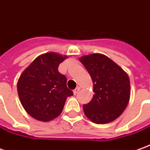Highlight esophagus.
<instances>
[{"label": "esophagus", "instance_id": "obj_1", "mask_svg": "<svg viewBox=\"0 0 150 150\" xmlns=\"http://www.w3.org/2000/svg\"><path fill=\"white\" fill-rule=\"evenodd\" d=\"M79 90H80V88H79V87H77V88H76L75 89L73 90V93H74V95H76V94L78 93Z\"/></svg>", "mask_w": 150, "mask_h": 150}]
</instances>
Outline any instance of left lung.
<instances>
[{"mask_svg": "<svg viewBox=\"0 0 150 150\" xmlns=\"http://www.w3.org/2000/svg\"><path fill=\"white\" fill-rule=\"evenodd\" d=\"M93 83L94 95L83 105L85 115L95 124H107L118 118L129 103V76L105 55L94 53L79 58Z\"/></svg>", "mask_w": 150, "mask_h": 150, "instance_id": "obj_1", "label": "left lung"}]
</instances>
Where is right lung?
Here are the masks:
<instances>
[{"label":"right lung","mask_w":150,"mask_h":150,"mask_svg":"<svg viewBox=\"0 0 150 150\" xmlns=\"http://www.w3.org/2000/svg\"><path fill=\"white\" fill-rule=\"evenodd\" d=\"M67 57L56 52L42 54L21 73L17 82L18 96L32 118L52 120L61 114L67 98L73 94L67 87V78L57 69Z\"/></svg>","instance_id":"obj_1"}]
</instances>
